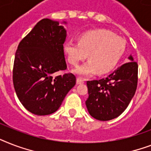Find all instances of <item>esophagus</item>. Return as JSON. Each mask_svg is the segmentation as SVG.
I'll use <instances>...</instances> for the list:
<instances>
[{
    "mask_svg": "<svg viewBox=\"0 0 151 151\" xmlns=\"http://www.w3.org/2000/svg\"><path fill=\"white\" fill-rule=\"evenodd\" d=\"M84 83H85V81L83 80L82 78H79V77H78V78H77V84H78V85L84 84Z\"/></svg>",
    "mask_w": 151,
    "mask_h": 151,
    "instance_id": "34e87169",
    "label": "esophagus"
}]
</instances>
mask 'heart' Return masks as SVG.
Instances as JSON below:
<instances>
[{
    "label": "heart",
    "mask_w": 151,
    "mask_h": 151,
    "mask_svg": "<svg viewBox=\"0 0 151 151\" xmlns=\"http://www.w3.org/2000/svg\"><path fill=\"white\" fill-rule=\"evenodd\" d=\"M67 61L78 66L88 57L89 61L76 69L74 72L82 77L93 75L99 71L104 74L117 66L125 51V42L106 29H96L81 35L79 42L67 41L63 45Z\"/></svg>",
    "instance_id": "1"
}]
</instances>
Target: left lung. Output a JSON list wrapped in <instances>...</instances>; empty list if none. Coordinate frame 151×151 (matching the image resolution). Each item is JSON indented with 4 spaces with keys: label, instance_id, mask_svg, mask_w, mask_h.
Returning a JSON list of instances; mask_svg holds the SVG:
<instances>
[{
    "label": "left lung",
    "instance_id": "8db88e82",
    "mask_svg": "<svg viewBox=\"0 0 151 151\" xmlns=\"http://www.w3.org/2000/svg\"><path fill=\"white\" fill-rule=\"evenodd\" d=\"M113 73L99 80L88 81V98L85 104L90 115L110 121L121 115L135 95L138 82V63L133 57Z\"/></svg>",
    "mask_w": 151,
    "mask_h": 151
}]
</instances>
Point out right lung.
<instances>
[{
    "label": "right lung",
    "instance_id": "obj_1",
    "mask_svg": "<svg viewBox=\"0 0 151 151\" xmlns=\"http://www.w3.org/2000/svg\"><path fill=\"white\" fill-rule=\"evenodd\" d=\"M66 37V30L59 22L43 19L19 44L13 85L21 103L34 114L55 112L75 85L73 73L53 77L67 67L63 50Z\"/></svg>",
    "mask_w": 151,
    "mask_h": 151
}]
</instances>
